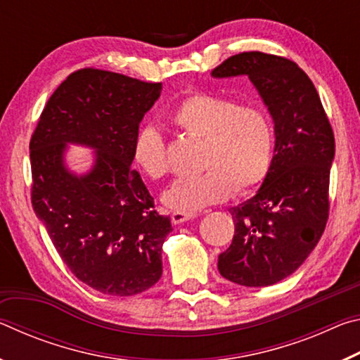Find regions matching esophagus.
<instances>
[{
    "mask_svg": "<svg viewBox=\"0 0 360 360\" xmlns=\"http://www.w3.org/2000/svg\"><path fill=\"white\" fill-rule=\"evenodd\" d=\"M197 217V214H193V212H182V211H174L172 214V221L173 224H182L186 221H191V219Z\"/></svg>",
    "mask_w": 360,
    "mask_h": 360,
    "instance_id": "esophagus-1",
    "label": "esophagus"
}]
</instances>
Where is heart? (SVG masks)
Segmentation results:
<instances>
[{
	"label": "heart",
	"mask_w": 360,
	"mask_h": 360,
	"mask_svg": "<svg viewBox=\"0 0 360 360\" xmlns=\"http://www.w3.org/2000/svg\"><path fill=\"white\" fill-rule=\"evenodd\" d=\"M182 131L202 139L195 167L202 172L174 181L163 192L169 210L195 212L227 200L233 188L245 193L266 178L275 135L268 115L257 106H238L211 94H193L169 114ZM133 162L149 179L168 173L165 141L154 125L138 130L131 148Z\"/></svg>",
	"instance_id": "heart-1"
}]
</instances>
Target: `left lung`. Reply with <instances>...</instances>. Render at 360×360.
<instances>
[{"label": "left lung", "instance_id": "obj_1", "mask_svg": "<svg viewBox=\"0 0 360 360\" xmlns=\"http://www.w3.org/2000/svg\"><path fill=\"white\" fill-rule=\"evenodd\" d=\"M211 76H248L273 119L270 169L252 198L230 208L233 241L217 262L229 281L264 288L290 276L326 229L333 131L311 79L288 58L243 52Z\"/></svg>", "mask_w": 360, "mask_h": 360}]
</instances>
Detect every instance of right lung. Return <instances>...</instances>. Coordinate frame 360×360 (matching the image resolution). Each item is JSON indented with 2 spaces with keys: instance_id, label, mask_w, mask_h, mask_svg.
<instances>
[{
  "instance_id": "right-lung-1",
  "label": "right lung",
  "mask_w": 360,
  "mask_h": 360,
  "mask_svg": "<svg viewBox=\"0 0 360 360\" xmlns=\"http://www.w3.org/2000/svg\"><path fill=\"white\" fill-rule=\"evenodd\" d=\"M160 92V82L79 70L49 98L30 141L36 217L72 275L101 294H141L162 276L173 227L131 168L133 139ZM68 143L94 150L85 174L65 163Z\"/></svg>"
}]
</instances>
